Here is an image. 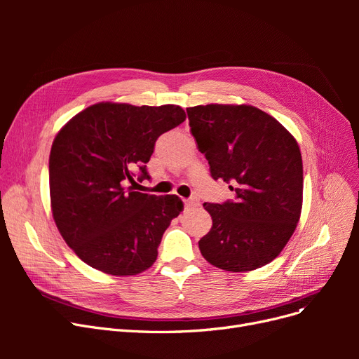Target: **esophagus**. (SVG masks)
Segmentation results:
<instances>
[{
  "instance_id": "1",
  "label": "esophagus",
  "mask_w": 359,
  "mask_h": 359,
  "mask_svg": "<svg viewBox=\"0 0 359 359\" xmlns=\"http://www.w3.org/2000/svg\"><path fill=\"white\" fill-rule=\"evenodd\" d=\"M199 199L198 198H189V199H186L184 201V206H186V208H195V206H199Z\"/></svg>"
}]
</instances>
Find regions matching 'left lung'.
<instances>
[{
    "label": "left lung",
    "mask_w": 359,
    "mask_h": 359,
    "mask_svg": "<svg viewBox=\"0 0 359 359\" xmlns=\"http://www.w3.org/2000/svg\"><path fill=\"white\" fill-rule=\"evenodd\" d=\"M214 180L234 199L205 202L212 217L199 250L211 265L248 272L272 262L291 238L303 206V160L295 138L275 118L249 104L186 109Z\"/></svg>",
    "instance_id": "1"
}]
</instances>
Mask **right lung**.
Segmentation results:
<instances>
[{"label":"right lung","mask_w":359,"mask_h":359,"mask_svg":"<svg viewBox=\"0 0 359 359\" xmlns=\"http://www.w3.org/2000/svg\"><path fill=\"white\" fill-rule=\"evenodd\" d=\"M184 119V110L175 104L102 102L75 115L55 137L52 215L65 243L88 266L116 276L153 266L183 202L176 195L137 192L135 186L149 179L147 163L157 138Z\"/></svg>","instance_id":"right-lung-1"}]
</instances>
